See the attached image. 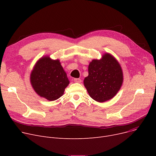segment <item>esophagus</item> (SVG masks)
<instances>
[{
    "label": "esophagus",
    "mask_w": 156,
    "mask_h": 156,
    "mask_svg": "<svg viewBox=\"0 0 156 156\" xmlns=\"http://www.w3.org/2000/svg\"><path fill=\"white\" fill-rule=\"evenodd\" d=\"M74 81H75V83H81V80L80 78H75L74 79Z\"/></svg>",
    "instance_id": "34e87169"
}]
</instances>
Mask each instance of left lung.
Returning <instances> with one entry per match:
<instances>
[{"label": "left lung", "instance_id": "obj_1", "mask_svg": "<svg viewBox=\"0 0 156 156\" xmlns=\"http://www.w3.org/2000/svg\"><path fill=\"white\" fill-rule=\"evenodd\" d=\"M123 81L121 66L112 55L104 54L99 60L94 59L88 66V76L83 83L91 98L103 102L116 95Z\"/></svg>", "mask_w": 156, "mask_h": 156}]
</instances>
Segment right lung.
<instances>
[{"label": "right lung", "instance_id": "obj_1", "mask_svg": "<svg viewBox=\"0 0 156 156\" xmlns=\"http://www.w3.org/2000/svg\"><path fill=\"white\" fill-rule=\"evenodd\" d=\"M30 82L35 92L48 101L58 99L69 83L59 59L44 56L36 62L30 75Z\"/></svg>", "mask_w": 156, "mask_h": 156}]
</instances>
